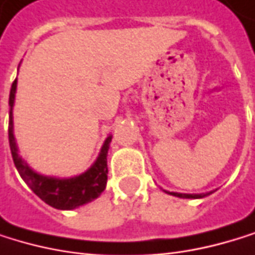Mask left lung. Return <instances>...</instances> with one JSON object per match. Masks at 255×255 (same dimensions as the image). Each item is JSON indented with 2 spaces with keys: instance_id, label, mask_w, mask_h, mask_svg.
Segmentation results:
<instances>
[{
  "instance_id": "8db88e82",
  "label": "left lung",
  "mask_w": 255,
  "mask_h": 255,
  "mask_svg": "<svg viewBox=\"0 0 255 255\" xmlns=\"http://www.w3.org/2000/svg\"><path fill=\"white\" fill-rule=\"evenodd\" d=\"M171 195L180 196V198H203V196H206V195H186V193H174V192Z\"/></svg>"
}]
</instances>
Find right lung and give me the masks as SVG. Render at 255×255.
Wrapping results in <instances>:
<instances>
[{
    "instance_id": "1",
    "label": "right lung",
    "mask_w": 255,
    "mask_h": 255,
    "mask_svg": "<svg viewBox=\"0 0 255 255\" xmlns=\"http://www.w3.org/2000/svg\"><path fill=\"white\" fill-rule=\"evenodd\" d=\"M14 92H16V80L11 84L10 89V97H8V143H10V151L13 157V163L21 174L22 180L30 186V189L45 201L48 206L59 209V210H72L78 206H83L86 203L94 201L98 198L107 184V152H109V143L112 137H107L104 142L101 152L97 158V161L92 165V168L87 169L84 174L74 177V178H66V180H59V178H48L43 175H39L33 172L27 163L21 160L17 155L16 149V142L13 136V121H11V107L14 103Z\"/></svg>"
}]
</instances>
